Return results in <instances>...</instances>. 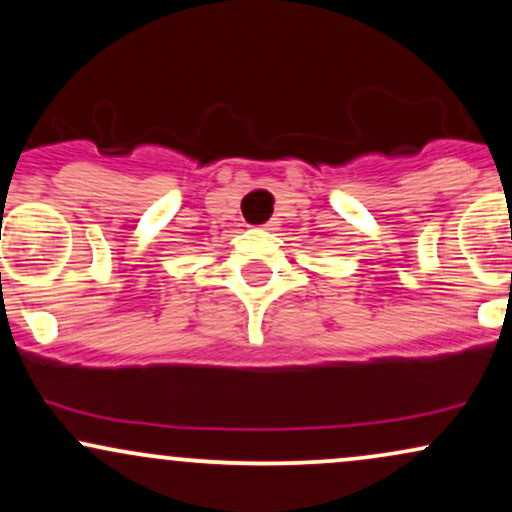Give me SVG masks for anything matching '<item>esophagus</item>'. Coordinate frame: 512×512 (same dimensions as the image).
Returning a JSON list of instances; mask_svg holds the SVG:
<instances>
[{"instance_id":"1","label":"esophagus","mask_w":512,"mask_h":512,"mask_svg":"<svg viewBox=\"0 0 512 512\" xmlns=\"http://www.w3.org/2000/svg\"><path fill=\"white\" fill-rule=\"evenodd\" d=\"M264 228H267V231H274V221H267V223H264Z\"/></svg>"}]
</instances>
